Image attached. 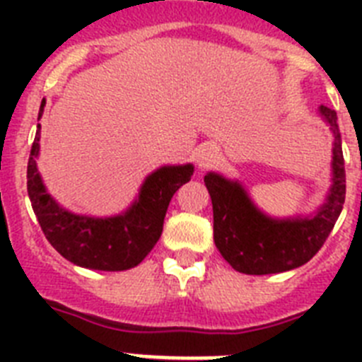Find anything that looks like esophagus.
<instances>
[{
    "instance_id": "esophagus-1",
    "label": "esophagus",
    "mask_w": 362,
    "mask_h": 362,
    "mask_svg": "<svg viewBox=\"0 0 362 362\" xmlns=\"http://www.w3.org/2000/svg\"><path fill=\"white\" fill-rule=\"evenodd\" d=\"M221 158V152L216 145H203L197 150V165L199 168H210Z\"/></svg>"
}]
</instances>
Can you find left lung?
I'll return each mask as SVG.
<instances>
[{"mask_svg":"<svg viewBox=\"0 0 362 362\" xmlns=\"http://www.w3.org/2000/svg\"><path fill=\"white\" fill-rule=\"evenodd\" d=\"M334 134L332 188L315 216L274 219L252 203L238 181L210 172L204 175L214 209V241L233 270L248 276H267L293 270L308 263L330 235L346 196V172L341 148L337 114L319 107Z\"/></svg>","mask_w":362,"mask_h":362,"instance_id":"8db88e82","label":"left lung"}]
</instances>
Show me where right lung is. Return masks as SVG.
Here are the masks:
<instances>
[{
    "mask_svg": "<svg viewBox=\"0 0 362 362\" xmlns=\"http://www.w3.org/2000/svg\"><path fill=\"white\" fill-rule=\"evenodd\" d=\"M43 107L45 99L40 117ZM40 129L41 124H37L28 158L27 190L45 238L63 257L78 267L105 272L137 267L161 238L163 221L172 196L179 187L190 181L194 166H161L152 172L145 179L132 206L119 216H78L62 209L41 181L36 163L40 153Z\"/></svg>",
    "mask_w": 362,
    "mask_h": 362,
    "instance_id": "right-lung-1",
    "label": "right lung"
}]
</instances>
